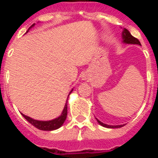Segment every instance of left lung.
Listing matches in <instances>:
<instances>
[{
  "label": "left lung",
  "instance_id": "1",
  "mask_svg": "<svg viewBox=\"0 0 158 158\" xmlns=\"http://www.w3.org/2000/svg\"><path fill=\"white\" fill-rule=\"evenodd\" d=\"M122 42L124 44H132V45H140V42L139 41V40H137L135 38L134 36L131 35V34L129 33L128 29H123L122 32ZM96 121L99 123L100 125L103 126L105 128H108V129H117V128H121L124 124H121V125H109V124H106L104 123L101 122L100 120L96 118Z\"/></svg>",
  "mask_w": 158,
  "mask_h": 158
}]
</instances>
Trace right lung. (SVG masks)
Returning a JSON list of instances; mask_svg holds the SVG:
<instances>
[{"label": "right lung", "instance_id": "1", "mask_svg": "<svg viewBox=\"0 0 158 158\" xmlns=\"http://www.w3.org/2000/svg\"><path fill=\"white\" fill-rule=\"evenodd\" d=\"M35 25V23H34L32 26H30V28L28 29L27 33L29 32V30L31 28H33L34 26ZM73 89H71V91L69 92V95L71 94ZM69 95L68 96V99H69ZM68 99H67V102L65 103V106H64V108L62 110L61 115L56 118L52 119V120H48V121H40V120H36V119H34L32 118H30L29 116H26L24 114L22 115L23 116V118L28 121L29 123H30L32 125H34L37 129H40V130H45V131H52V130H55V129H59L61 126L64 123L66 118H67V114H68Z\"/></svg>", "mask_w": 158, "mask_h": 158}]
</instances>
